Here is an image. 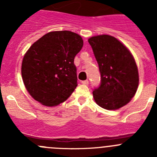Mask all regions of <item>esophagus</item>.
I'll return each mask as SVG.
<instances>
[{
  "label": "esophagus",
  "instance_id": "esophagus-1",
  "mask_svg": "<svg viewBox=\"0 0 157 157\" xmlns=\"http://www.w3.org/2000/svg\"><path fill=\"white\" fill-rule=\"evenodd\" d=\"M82 83L83 85H88L89 81L88 80H84V81H82Z\"/></svg>",
  "mask_w": 157,
  "mask_h": 157
}]
</instances>
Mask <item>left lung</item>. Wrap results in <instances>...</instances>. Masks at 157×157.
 I'll return each mask as SVG.
<instances>
[{
  "instance_id": "left-lung-1",
  "label": "left lung",
  "mask_w": 157,
  "mask_h": 157,
  "mask_svg": "<svg viewBox=\"0 0 157 157\" xmlns=\"http://www.w3.org/2000/svg\"><path fill=\"white\" fill-rule=\"evenodd\" d=\"M101 74V83L93 91L100 107L116 110L127 105L138 90V67L134 57L116 37L107 34L88 40Z\"/></svg>"
}]
</instances>
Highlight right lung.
I'll return each mask as SVG.
<instances>
[{
  "label": "right lung",
  "mask_w": 157,
  "mask_h": 157,
  "mask_svg": "<svg viewBox=\"0 0 157 157\" xmlns=\"http://www.w3.org/2000/svg\"><path fill=\"white\" fill-rule=\"evenodd\" d=\"M81 36L68 30L49 32L33 44L22 63V78L31 97L45 106L66 101L78 86L76 54Z\"/></svg>",
  "instance_id": "add662e5"
}]
</instances>
